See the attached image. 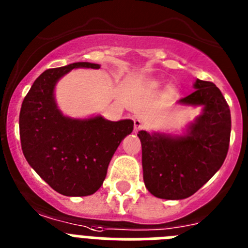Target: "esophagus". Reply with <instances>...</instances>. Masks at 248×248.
Returning a JSON list of instances; mask_svg holds the SVG:
<instances>
[{
    "mask_svg": "<svg viewBox=\"0 0 248 248\" xmlns=\"http://www.w3.org/2000/svg\"><path fill=\"white\" fill-rule=\"evenodd\" d=\"M143 125H144V122H143V119H140V118H135L134 119V129L135 130H140V129L143 128Z\"/></svg>",
    "mask_w": 248,
    "mask_h": 248,
    "instance_id": "1",
    "label": "esophagus"
}]
</instances>
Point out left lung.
<instances>
[{"instance_id": "1", "label": "left lung", "mask_w": 248, "mask_h": 248, "mask_svg": "<svg viewBox=\"0 0 248 248\" xmlns=\"http://www.w3.org/2000/svg\"><path fill=\"white\" fill-rule=\"evenodd\" d=\"M196 91L180 103L203 105L201 115L184 137L139 131L146 189L159 199L181 200L194 195L216 174L226 159L231 113L220 89L198 79Z\"/></svg>"}]
</instances>
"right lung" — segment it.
I'll return each instance as SVG.
<instances>
[{
	"label": "right lung",
	"instance_id": "right-lung-1",
	"mask_svg": "<svg viewBox=\"0 0 248 248\" xmlns=\"http://www.w3.org/2000/svg\"><path fill=\"white\" fill-rule=\"evenodd\" d=\"M73 68L98 69L99 64L78 62L43 72L22 103L19 138L28 164L52 189L65 196H88L103 185L114 153L134 123L64 117L53 91Z\"/></svg>",
	"mask_w": 248,
	"mask_h": 248
}]
</instances>
